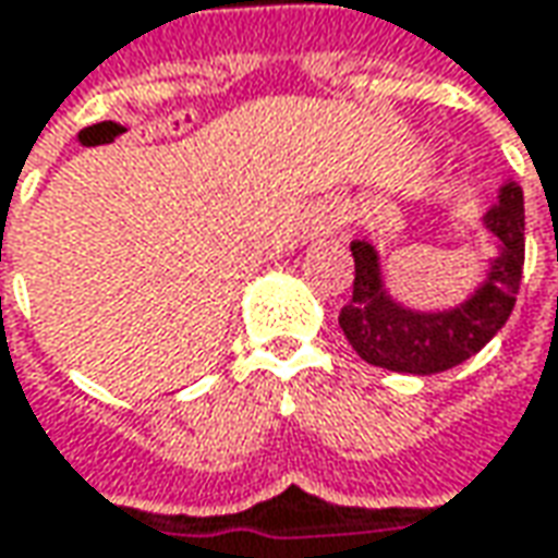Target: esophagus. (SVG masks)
<instances>
[{
	"instance_id": "obj_1",
	"label": "esophagus",
	"mask_w": 558,
	"mask_h": 558,
	"mask_svg": "<svg viewBox=\"0 0 558 558\" xmlns=\"http://www.w3.org/2000/svg\"><path fill=\"white\" fill-rule=\"evenodd\" d=\"M339 225H342V216H339L337 209H324V213H317L315 225H312V234L315 238H333L339 231Z\"/></svg>"
}]
</instances>
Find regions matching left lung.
I'll return each mask as SVG.
<instances>
[{"label": "left lung", "instance_id": "1", "mask_svg": "<svg viewBox=\"0 0 558 558\" xmlns=\"http://www.w3.org/2000/svg\"><path fill=\"white\" fill-rule=\"evenodd\" d=\"M494 238V256L460 302L448 308H413L392 296L383 256L374 243L352 241L355 287L339 312V327L367 364L395 374L429 376L451 371L482 352L500 333L515 305L525 265V206L522 187L507 179L482 216Z\"/></svg>", "mask_w": 558, "mask_h": 558}]
</instances>
